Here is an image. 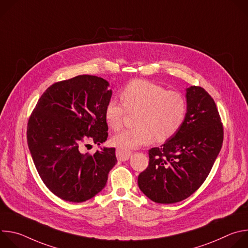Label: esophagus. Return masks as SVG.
Returning a JSON list of instances; mask_svg holds the SVG:
<instances>
[{
  "label": "esophagus",
  "mask_w": 248,
  "mask_h": 248,
  "mask_svg": "<svg viewBox=\"0 0 248 248\" xmlns=\"http://www.w3.org/2000/svg\"><path fill=\"white\" fill-rule=\"evenodd\" d=\"M117 154V158L118 160L124 162L129 159L130 155H131V151H126V150H122V149H117L116 151Z\"/></svg>",
  "instance_id": "1"
}]
</instances>
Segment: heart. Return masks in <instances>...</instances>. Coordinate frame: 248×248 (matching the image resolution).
Segmentation results:
<instances>
[{"mask_svg": "<svg viewBox=\"0 0 248 248\" xmlns=\"http://www.w3.org/2000/svg\"><path fill=\"white\" fill-rule=\"evenodd\" d=\"M123 104L110 99L105 107L108 125L118 130L126 113H134V127L124 129L112 138L114 145L130 150L150 143L165 142L181 129L186 116L187 106L184 95L166 90L159 84L145 79H134L120 92Z\"/></svg>", "mask_w": 248, "mask_h": 248, "instance_id": "obj_1", "label": "heart"}]
</instances>
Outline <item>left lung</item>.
I'll use <instances>...</instances> for the list:
<instances>
[{
	"label": "left lung",
	"mask_w": 248,
	"mask_h": 248,
	"mask_svg": "<svg viewBox=\"0 0 248 248\" xmlns=\"http://www.w3.org/2000/svg\"><path fill=\"white\" fill-rule=\"evenodd\" d=\"M186 120L174 136L148 151L149 165L138 186L156 203L180 202L205 182L223 145L224 127L217 106L200 86L186 89Z\"/></svg>",
	"instance_id": "left-lung-1"
}]
</instances>
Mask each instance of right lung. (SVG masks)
<instances>
[{"mask_svg":"<svg viewBox=\"0 0 248 248\" xmlns=\"http://www.w3.org/2000/svg\"><path fill=\"white\" fill-rule=\"evenodd\" d=\"M108 86L107 80L94 76L56 82L29 117L26 135L34 165L45 186L62 200L79 203L95 196L117 163L115 148L81 153L86 140L100 145L108 138Z\"/></svg>","mask_w":248,"mask_h":248,"instance_id":"right-lung-1","label":"right lung"}]
</instances>
